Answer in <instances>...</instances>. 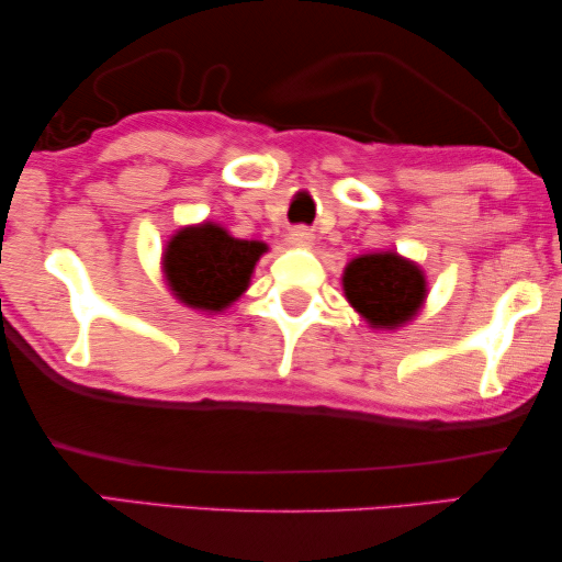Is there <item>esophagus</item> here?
<instances>
[{"label": "esophagus", "instance_id": "34e87169", "mask_svg": "<svg viewBox=\"0 0 562 562\" xmlns=\"http://www.w3.org/2000/svg\"><path fill=\"white\" fill-rule=\"evenodd\" d=\"M289 243L294 245V248H310V245L314 243V235L310 227H294L289 233Z\"/></svg>", "mask_w": 562, "mask_h": 562}]
</instances>
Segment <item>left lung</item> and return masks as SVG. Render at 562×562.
<instances>
[{
    "label": "left lung",
    "instance_id": "left-lung-1",
    "mask_svg": "<svg viewBox=\"0 0 562 562\" xmlns=\"http://www.w3.org/2000/svg\"><path fill=\"white\" fill-rule=\"evenodd\" d=\"M348 302L373 329H396L417 317L427 296L425 273L396 252L352 258L342 273Z\"/></svg>",
    "mask_w": 562,
    "mask_h": 562
}]
</instances>
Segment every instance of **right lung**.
<instances>
[{
    "label": "right lung",
    "instance_id": "right-lung-1",
    "mask_svg": "<svg viewBox=\"0 0 562 562\" xmlns=\"http://www.w3.org/2000/svg\"><path fill=\"white\" fill-rule=\"evenodd\" d=\"M266 250V243L237 240L214 222L183 227L164 252L168 289L191 310L222 312L248 289Z\"/></svg>",
    "mask_w": 562,
    "mask_h": 562
}]
</instances>
